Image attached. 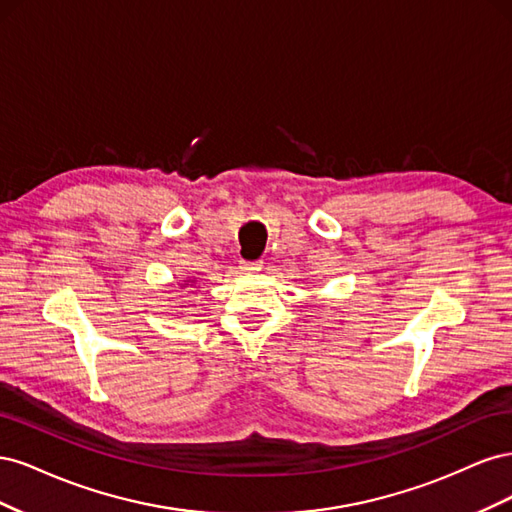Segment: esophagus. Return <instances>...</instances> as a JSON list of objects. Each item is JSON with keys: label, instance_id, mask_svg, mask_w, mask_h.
Wrapping results in <instances>:
<instances>
[{"label": "esophagus", "instance_id": "1", "mask_svg": "<svg viewBox=\"0 0 512 512\" xmlns=\"http://www.w3.org/2000/svg\"><path fill=\"white\" fill-rule=\"evenodd\" d=\"M239 269H241V273L252 275V273H258L262 269V262H241Z\"/></svg>", "mask_w": 512, "mask_h": 512}]
</instances>
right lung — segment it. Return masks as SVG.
Masks as SVG:
<instances>
[{
    "label": "right lung",
    "mask_w": 512,
    "mask_h": 512,
    "mask_svg": "<svg viewBox=\"0 0 512 512\" xmlns=\"http://www.w3.org/2000/svg\"><path fill=\"white\" fill-rule=\"evenodd\" d=\"M188 284H192V286H194V284H196V277H188V280L179 282V286H181V288H188Z\"/></svg>",
    "instance_id": "1"
}]
</instances>
